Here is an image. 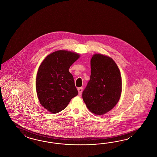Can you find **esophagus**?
<instances>
[{
    "label": "esophagus",
    "instance_id": "1",
    "mask_svg": "<svg viewBox=\"0 0 157 157\" xmlns=\"http://www.w3.org/2000/svg\"><path fill=\"white\" fill-rule=\"evenodd\" d=\"M82 91V87H80V88H78V94H79V95L81 94Z\"/></svg>",
    "mask_w": 157,
    "mask_h": 157
}]
</instances>
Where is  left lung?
Masks as SVG:
<instances>
[{"instance_id":"obj_1","label":"left lung","mask_w":157,"mask_h":157,"mask_svg":"<svg viewBox=\"0 0 157 157\" xmlns=\"http://www.w3.org/2000/svg\"><path fill=\"white\" fill-rule=\"evenodd\" d=\"M90 77L82 99L90 112L102 115L111 110L121 98L120 71L112 58L94 54L90 60Z\"/></svg>"}]
</instances>
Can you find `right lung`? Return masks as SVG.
Returning <instances> with one entry per match:
<instances>
[{
    "instance_id": "add662e5",
    "label": "right lung",
    "mask_w": 157,
    "mask_h": 157,
    "mask_svg": "<svg viewBox=\"0 0 157 157\" xmlns=\"http://www.w3.org/2000/svg\"><path fill=\"white\" fill-rule=\"evenodd\" d=\"M79 57L75 53L58 50L41 63L36 78V94L40 104L49 112L63 111L78 94L69 69Z\"/></svg>"
}]
</instances>
